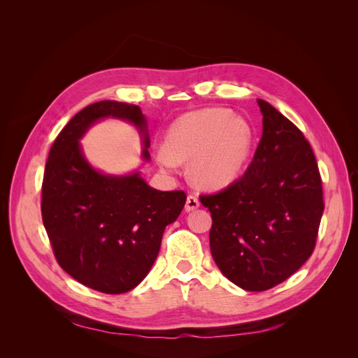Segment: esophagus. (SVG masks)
I'll return each mask as SVG.
<instances>
[{
	"mask_svg": "<svg viewBox=\"0 0 358 358\" xmlns=\"http://www.w3.org/2000/svg\"><path fill=\"white\" fill-rule=\"evenodd\" d=\"M200 206V201L197 199V196H194V194H189L187 197V203H185V210L191 212V210H196Z\"/></svg>",
	"mask_w": 358,
	"mask_h": 358,
	"instance_id": "obj_1",
	"label": "esophagus"
}]
</instances>
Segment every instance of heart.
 <instances>
[{
    "instance_id": "b5f03b06",
    "label": "heart",
    "mask_w": 358,
    "mask_h": 358,
    "mask_svg": "<svg viewBox=\"0 0 358 358\" xmlns=\"http://www.w3.org/2000/svg\"><path fill=\"white\" fill-rule=\"evenodd\" d=\"M166 143L155 149L162 169L175 171L180 161L191 159L192 180L201 188L220 189L241 176L251 154L252 131L230 110L203 109L178 117Z\"/></svg>"
}]
</instances>
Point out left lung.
Wrapping results in <instances>:
<instances>
[{
  "label": "left lung",
  "instance_id": "obj_1",
  "mask_svg": "<svg viewBox=\"0 0 358 358\" xmlns=\"http://www.w3.org/2000/svg\"><path fill=\"white\" fill-rule=\"evenodd\" d=\"M263 136L245 175L200 196L212 213L210 252L222 275L246 291L284 282L306 263L324 212L315 155L300 129L257 100Z\"/></svg>",
  "mask_w": 358,
  "mask_h": 358
}]
</instances>
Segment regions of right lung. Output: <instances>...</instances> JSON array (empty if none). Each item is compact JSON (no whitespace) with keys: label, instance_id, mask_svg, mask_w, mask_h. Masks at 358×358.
Segmentation results:
<instances>
[{"label":"right lung","instance_id":"add662e5","mask_svg":"<svg viewBox=\"0 0 358 358\" xmlns=\"http://www.w3.org/2000/svg\"><path fill=\"white\" fill-rule=\"evenodd\" d=\"M104 117L131 122L150 145L138 106L104 100L74 115L53 142L41 185V216L58 264L85 287L122 294L149 273L162 233L187 201L183 191H158L138 171L112 176L86 161L79 140Z\"/></svg>","mask_w":358,"mask_h":358}]
</instances>
